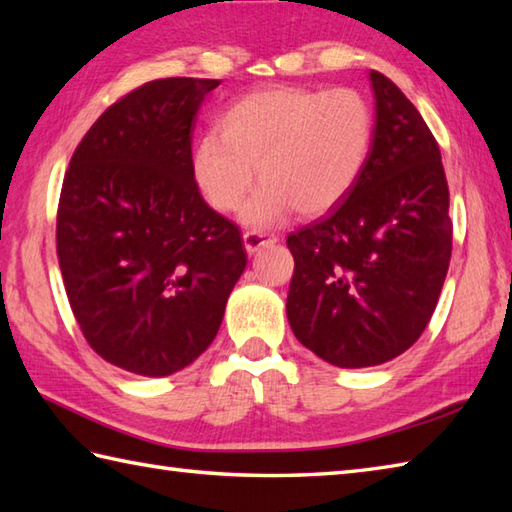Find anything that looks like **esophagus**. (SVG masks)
<instances>
[{"mask_svg":"<svg viewBox=\"0 0 512 512\" xmlns=\"http://www.w3.org/2000/svg\"><path fill=\"white\" fill-rule=\"evenodd\" d=\"M275 242H277V235H273V233H266V231H246L244 233V246H246L248 255H255L259 248L270 246Z\"/></svg>","mask_w":512,"mask_h":512,"instance_id":"34e87169","label":"esophagus"}]
</instances>
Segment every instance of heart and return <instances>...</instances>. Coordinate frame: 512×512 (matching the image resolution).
Instances as JSON below:
<instances>
[{
	"mask_svg": "<svg viewBox=\"0 0 512 512\" xmlns=\"http://www.w3.org/2000/svg\"><path fill=\"white\" fill-rule=\"evenodd\" d=\"M220 134H204L191 169L215 211L244 206V222L273 226L292 211L317 217L334 209L361 178L374 143V112L352 88L308 90L295 85L250 92L224 110Z\"/></svg>",
	"mask_w": 512,
	"mask_h": 512,
	"instance_id": "obj_1",
	"label": "heart"
}]
</instances>
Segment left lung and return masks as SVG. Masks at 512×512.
I'll list each match as a JSON object with an SVG mask.
<instances>
[{"label":"left lung","mask_w":512,"mask_h":512,"mask_svg":"<svg viewBox=\"0 0 512 512\" xmlns=\"http://www.w3.org/2000/svg\"><path fill=\"white\" fill-rule=\"evenodd\" d=\"M374 143L354 189L288 235L286 312L297 339L336 367L400 356L427 328L447 277L453 224L440 147L385 74L369 72Z\"/></svg>","instance_id":"1"}]
</instances>
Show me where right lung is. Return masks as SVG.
I'll use <instances>...</instances> for the list:
<instances>
[{"instance_id":"right-lung-1","label":"right lung","mask_w":512,"mask_h":512,"mask_svg":"<svg viewBox=\"0 0 512 512\" xmlns=\"http://www.w3.org/2000/svg\"><path fill=\"white\" fill-rule=\"evenodd\" d=\"M217 85H140L99 116L63 178L57 255L74 319L96 354L138 376L193 363L246 268L239 228L191 169L195 116Z\"/></svg>"}]
</instances>
